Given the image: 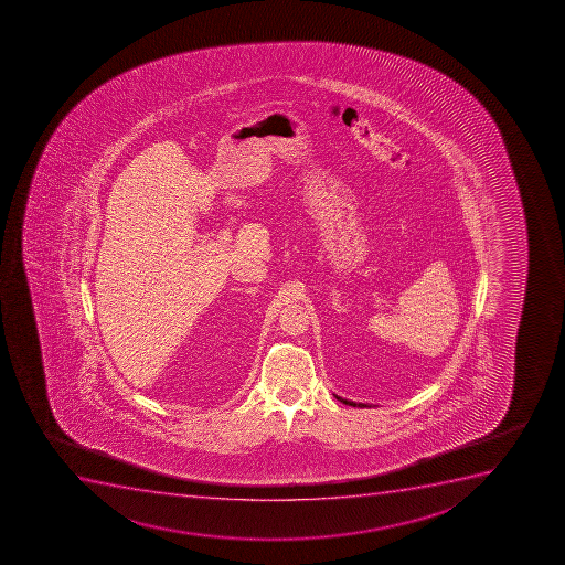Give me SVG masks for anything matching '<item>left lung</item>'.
Listing matches in <instances>:
<instances>
[{
	"mask_svg": "<svg viewBox=\"0 0 565 565\" xmlns=\"http://www.w3.org/2000/svg\"><path fill=\"white\" fill-rule=\"evenodd\" d=\"M339 399H341V397H339ZM342 403H347V405H353V407H355V403L353 402H347V399H341ZM361 407H364V405H361Z\"/></svg>",
	"mask_w": 565,
	"mask_h": 565,
	"instance_id": "1",
	"label": "left lung"
}]
</instances>
